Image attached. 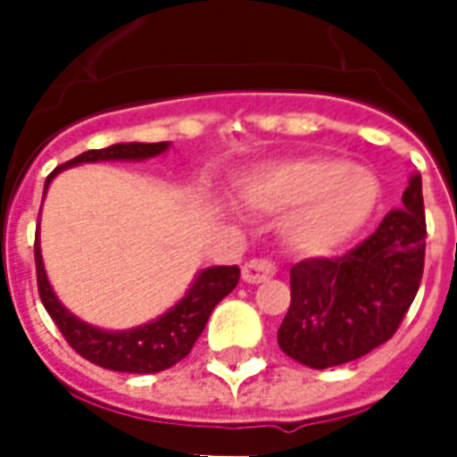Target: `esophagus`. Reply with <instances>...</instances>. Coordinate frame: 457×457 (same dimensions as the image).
<instances>
[{"label":"esophagus","mask_w":457,"mask_h":457,"mask_svg":"<svg viewBox=\"0 0 457 457\" xmlns=\"http://www.w3.org/2000/svg\"><path fill=\"white\" fill-rule=\"evenodd\" d=\"M277 274V267H274V262L271 259H252L247 262L245 267H242V278L247 281V284H262V281H267Z\"/></svg>","instance_id":"1"}]
</instances>
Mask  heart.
I'll list each match as a JSON object with an SVG mask.
<instances>
[{
    "mask_svg": "<svg viewBox=\"0 0 457 457\" xmlns=\"http://www.w3.org/2000/svg\"><path fill=\"white\" fill-rule=\"evenodd\" d=\"M245 198L269 212L298 210L287 225L288 245L326 254L353 237L379 203L370 170L336 156H308L262 170L245 186Z\"/></svg>",
    "mask_w": 457,
    "mask_h": 457,
    "instance_id": "1",
    "label": "heart"
}]
</instances>
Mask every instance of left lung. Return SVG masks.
Returning a JSON list of instances; mask_svg holds the SVG:
<instances>
[{
	"label": "left lung",
	"mask_w": 457,
	"mask_h": 457,
	"mask_svg": "<svg viewBox=\"0 0 457 457\" xmlns=\"http://www.w3.org/2000/svg\"><path fill=\"white\" fill-rule=\"evenodd\" d=\"M372 235L343 257L291 267V306L278 347L296 362L328 370L384 345L416 298L426 257L421 176L416 173Z\"/></svg>",
	"instance_id": "1"
}]
</instances>
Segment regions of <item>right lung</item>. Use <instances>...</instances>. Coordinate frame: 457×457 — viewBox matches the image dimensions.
I'll return each instance as SVG.
<instances>
[{"label":"right lung","instance_id":"right-lung-1","mask_svg":"<svg viewBox=\"0 0 457 457\" xmlns=\"http://www.w3.org/2000/svg\"><path fill=\"white\" fill-rule=\"evenodd\" d=\"M169 149V141L159 144H112L107 149H90L65 161L46 179L48 183L63 169L78 166V163H95V161H144L151 156H159ZM46 195V190H44ZM36 254V281H38V296L44 301L48 316L54 318L58 330L63 333L68 345L75 353L100 364L104 370L131 374H151L163 372L176 362H180L193 350V345L205 330L212 308L218 306L222 298L228 296L232 288L237 287L239 269L237 267H210L203 269L195 281L190 284L186 296L180 298L176 306L166 311L163 316L151 320L146 326L129 328V330H103V328L87 326L85 320L75 318L68 308L58 301L54 288L46 278L44 259L38 247V235L34 245Z\"/></svg>","mask_w":457,"mask_h":457}]
</instances>
